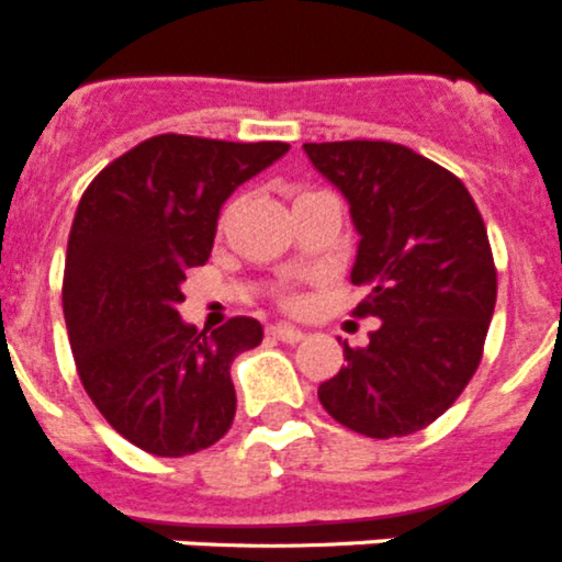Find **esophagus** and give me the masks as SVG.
Masks as SVG:
<instances>
[{"label":"esophagus","mask_w":562,"mask_h":562,"mask_svg":"<svg viewBox=\"0 0 562 562\" xmlns=\"http://www.w3.org/2000/svg\"><path fill=\"white\" fill-rule=\"evenodd\" d=\"M270 335L278 337V340H281V342H301V340H304V337H306L304 331L295 329V326H290V324L270 326Z\"/></svg>","instance_id":"1"}]
</instances>
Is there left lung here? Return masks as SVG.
Here are the masks:
<instances>
[{"label":"left lung","instance_id":"8db88e82","mask_svg":"<svg viewBox=\"0 0 562 562\" xmlns=\"http://www.w3.org/2000/svg\"><path fill=\"white\" fill-rule=\"evenodd\" d=\"M312 166L349 202L360 233L351 284L376 317L366 349L321 382L331 419L371 439L428 428L473 380L498 276L484 220L459 177L385 140L304 143Z\"/></svg>","mask_w":562,"mask_h":562}]
</instances>
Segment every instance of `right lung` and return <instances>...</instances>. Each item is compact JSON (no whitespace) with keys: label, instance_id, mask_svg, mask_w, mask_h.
<instances>
[{"label":"right lung","instance_id":"obj_1","mask_svg":"<svg viewBox=\"0 0 562 562\" xmlns=\"http://www.w3.org/2000/svg\"><path fill=\"white\" fill-rule=\"evenodd\" d=\"M290 151L157 134L89 182L69 231L64 321L89 400L123 439L180 459L211 448L236 416L231 362L265 329L231 317L196 331L177 306L205 265L233 191Z\"/></svg>","mask_w":562,"mask_h":562}]
</instances>
